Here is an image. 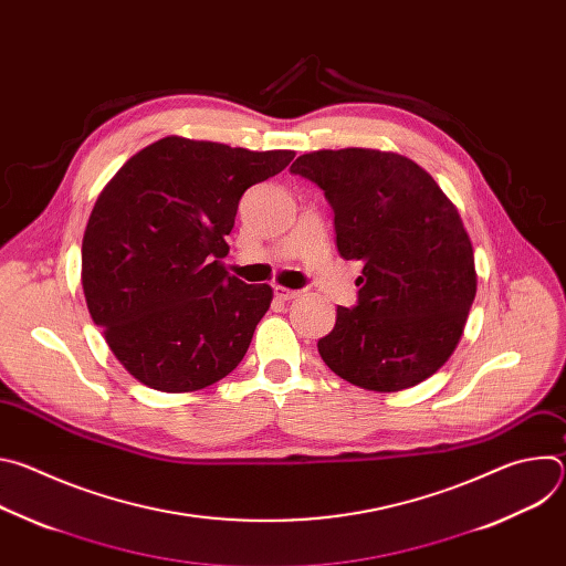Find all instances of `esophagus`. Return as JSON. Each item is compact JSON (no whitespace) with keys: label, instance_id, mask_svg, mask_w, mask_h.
Masks as SVG:
<instances>
[{"label":"esophagus","instance_id":"34e87169","mask_svg":"<svg viewBox=\"0 0 566 566\" xmlns=\"http://www.w3.org/2000/svg\"><path fill=\"white\" fill-rule=\"evenodd\" d=\"M302 291H295V289H286V286H275V297L282 300V302H289V300H295L300 297Z\"/></svg>","mask_w":566,"mask_h":566}]
</instances>
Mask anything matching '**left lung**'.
<instances>
[{
    "label": "left lung",
    "instance_id": "1",
    "mask_svg": "<svg viewBox=\"0 0 566 566\" xmlns=\"http://www.w3.org/2000/svg\"><path fill=\"white\" fill-rule=\"evenodd\" d=\"M293 175L334 210L336 247L360 260L356 306H338L317 352L340 378L374 391L408 389L454 352L476 293L470 237L454 203L415 160L347 147L302 154Z\"/></svg>",
    "mask_w": 566,
    "mask_h": 566
}]
</instances>
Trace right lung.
<instances>
[{
    "label": "right lung",
    "instance_id": "obj_1",
    "mask_svg": "<svg viewBox=\"0 0 566 566\" xmlns=\"http://www.w3.org/2000/svg\"><path fill=\"white\" fill-rule=\"evenodd\" d=\"M291 149L160 138L116 172L83 237V291L120 365L158 391H195L244 358L273 289L219 264L241 195Z\"/></svg>",
    "mask_w": 566,
    "mask_h": 566
}]
</instances>
